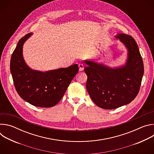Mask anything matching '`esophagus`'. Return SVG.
<instances>
[{
    "label": "esophagus",
    "instance_id": "esophagus-1",
    "mask_svg": "<svg viewBox=\"0 0 154 154\" xmlns=\"http://www.w3.org/2000/svg\"><path fill=\"white\" fill-rule=\"evenodd\" d=\"M79 71H82L84 69V66L83 64L80 63L79 64Z\"/></svg>",
    "mask_w": 154,
    "mask_h": 154
}]
</instances>
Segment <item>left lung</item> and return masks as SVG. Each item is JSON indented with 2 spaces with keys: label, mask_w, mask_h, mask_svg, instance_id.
Masks as SVG:
<instances>
[{
  "label": "left lung",
  "mask_w": 154,
  "mask_h": 154,
  "mask_svg": "<svg viewBox=\"0 0 154 154\" xmlns=\"http://www.w3.org/2000/svg\"><path fill=\"white\" fill-rule=\"evenodd\" d=\"M127 51L124 64L115 68L105 66L95 60H85L84 70L88 76L86 90L98 106L112 109L125 105L137 96L144 74V65L138 47L130 35L115 36Z\"/></svg>",
  "instance_id": "8db88e82"
}]
</instances>
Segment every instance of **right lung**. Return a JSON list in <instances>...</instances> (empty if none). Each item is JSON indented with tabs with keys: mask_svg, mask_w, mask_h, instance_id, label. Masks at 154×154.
Here are the masks:
<instances>
[{
	"mask_svg": "<svg viewBox=\"0 0 154 154\" xmlns=\"http://www.w3.org/2000/svg\"><path fill=\"white\" fill-rule=\"evenodd\" d=\"M33 35L29 33L17 42L10 60V71L20 97L32 105L52 107L57 104L79 71L77 64L66 68L42 72L30 68L23 57V46Z\"/></svg>",
	"mask_w": 154,
	"mask_h": 154,
	"instance_id": "right-lung-1",
	"label": "right lung"
}]
</instances>
